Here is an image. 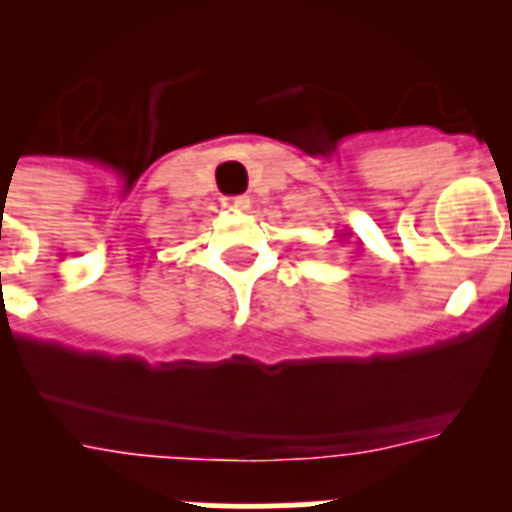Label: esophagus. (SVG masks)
Listing matches in <instances>:
<instances>
[{
	"label": "esophagus",
	"mask_w": 512,
	"mask_h": 512,
	"mask_svg": "<svg viewBox=\"0 0 512 512\" xmlns=\"http://www.w3.org/2000/svg\"><path fill=\"white\" fill-rule=\"evenodd\" d=\"M248 205H251V200H248L246 194H238V197H228V200H225V207H228V210H248Z\"/></svg>",
	"instance_id": "1"
}]
</instances>
